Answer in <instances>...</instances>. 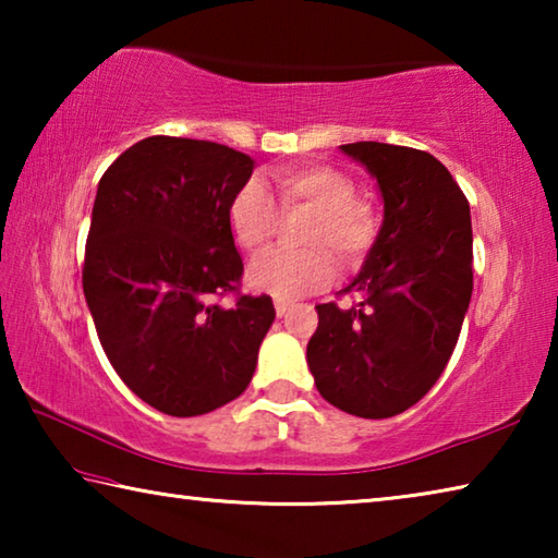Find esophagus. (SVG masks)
<instances>
[{
  "instance_id": "obj_1",
  "label": "esophagus",
  "mask_w": 558,
  "mask_h": 558,
  "mask_svg": "<svg viewBox=\"0 0 558 558\" xmlns=\"http://www.w3.org/2000/svg\"><path fill=\"white\" fill-rule=\"evenodd\" d=\"M290 307H292V302H288V300H276V315H278V317H286V315L290 313Z\"/></svg>"
}]
</instances>
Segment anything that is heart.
Listing matches in <instances>:
<instances>
[{
  "label": "heart",
  "mask_w": 558,
  "mask_h": 558,
  "mask_svg": "<svg viewBox=\"0 0 558 558\" xmlns=\"http://www.w3.org/2000/svg\"><path fill=\"white\" fill-rule=\"evenodd\" d=\"M280 209L310 211L300 231L302 251H268L251 263L248 286L278 300H295L332 282L337 263L356 268L372 251L379 221L369 204L356 202V186L329 165H298L276 174ZM229 233L239 248L258 253L278 229V209L266 184L248 179L226 209Z\"/></svg>",
  "instance_id": "1"
}]
</instances>
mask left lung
Segmentation results:
<instances>
[{"mask_svg":"<svg viewBox=\"0 0 558 558\" xmlns=\"http://www.w3.org/2000/svg\"><path fill=\"white\" fill-rule=\"evenodd\" d=\"M366 167L384 221L342 310L317 305L307 364L323 399L359 418H391L418 403L446 369L472 295L470 204L423 149L339 147Z\"/></svg>","mask_w":558,"mask_h":558,"instance_id":"8db88e82","label":"left lung"}]
</instances>
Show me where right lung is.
Returning <instances> with one entry per match:
<instances>
[{
	"label": "right lung",
	"mask_w": 558,
	"mask_h": 558,
	"mask_svg": "<svg viewBox=\"0 0 558 558\" xmlns=\"http://www.w3.org/2000/svg\"><path fill=\"white\" fill-rule=\"evenodd\" d=\"M251 174L253 159L231 147L155 135L98 184L83 295L112 369L177 418L239 399L276 319L268 295L214 300L243 276L226 209Z\"/></svg>",
	"instance_id": "1"
}]
</instances>
